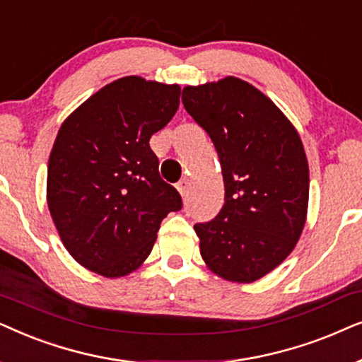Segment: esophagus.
<instances>
[{
    "label": "esophagus",
    "mask_w": 362,
    "mask_h": 362,
    "mask_svg": "<svg viewBox=\"0 0 362 362\" xmlns=\"http://www.w3.org/2000/svg\"><path fill=\"white\" fill-rule=\"evenodd\" d=\"M177 190H178V194H180L185 199L187 194H189V180H187V178H184V180H182V182H178Z\"/></svg>",
    "instance_id": "34e87169"
}]
</instances>
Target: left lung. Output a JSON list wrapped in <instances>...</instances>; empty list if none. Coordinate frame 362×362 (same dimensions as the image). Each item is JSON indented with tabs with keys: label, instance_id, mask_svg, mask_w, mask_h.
<instances>
[{
	"label": "left lung",
	"instance_id": "obj_1",
	"mask_svg": "<svg viewBox=\"0 0 362 362\" xmlns=\"http://www.w3.org/2000/svg\"><path fill=\"white\" fill-rule=\"evenodd\" d=\"M182 103L214 142L225 184L218 215L194 226L202 258L226 281H257L285 262L305 228L310 168L300 134L233 76L187 86Z\"/></svg>",
	"mask_w": 362,
	"mask_h": 362
}]
</instances>
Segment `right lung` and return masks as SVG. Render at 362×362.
Listing matches in <instances>:
<instances>
[{"label": "right lung", "mask_w": 362, "mask_h": 362, "mask_svg": "<svg viewBox=\"0 0 362 362\" xmlns=\"http://www.w3.org/2000/svg\"><path fill=\"white\" fill-rule=\"evenodd\" d=\"M180 86L120 77L62 122L47 163V206L77 263L105 278L136 272L162 220L182 209L148 141L170 122Z\"/></svg>", "instance_id": "right-lung-1"}]
</instances>
